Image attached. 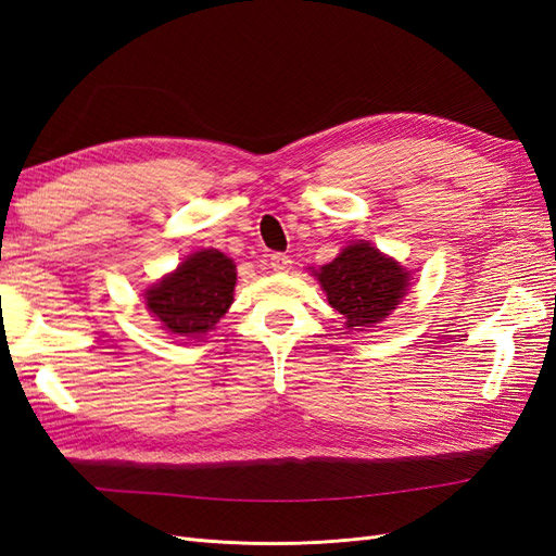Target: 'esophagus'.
<instances>
[{
    "label": "esophagus",
    "mask_w": 556,
    "mask_h": 556,
    "mask_svg": "<svg viewBox=\"0 0 556 556\" xmlns=\"http://www.w3.org/2000/svg\"><path fill=\"white\" fill-rule=\"evenodd\" d=\"M268 262H271V268L278 274H285V271H290V268H292V257L285 255V252H274L271 260H268Z\"/></svg>",
    "instance_id": "34e87169"
}]
</instances>
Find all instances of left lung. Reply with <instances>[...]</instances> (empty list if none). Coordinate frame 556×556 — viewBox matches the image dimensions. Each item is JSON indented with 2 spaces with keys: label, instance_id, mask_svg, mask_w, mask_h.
I'll return each mask as SVG.
<instances>
[{
  "label": "left lung",
  "instance_id": "8db88e82",
  "mask_svg": "<svg viewBox=\"0 0 556 556\" xmlns=\"http://www.w3.org/2000/svg\"><path fill=\"white\" fill-rule=\"evenodd\" d=\"M313 276L327 292L331 308L345 317L348 329L382 323L406 296L410 285L406 268L368 241L345 245L339 257L313 271Z\"/></svg>",
  "mask_w": 556,
  "mask_h": 556
}]
</instances>
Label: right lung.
Masks as SVG:
<instances>
[{"label":"right lung","mask_w":556,"mask_h":556,"mask_svg":"<svg viewBox=\"0 0 556 556\" xmlns=\"http://www.w3.org/2000/svg\"><path fill=\"white\" fill-rule=\"evenodd\" d=\"M233 288L237 264L220 250H199L146 290V306L169 333L199 339L229 311Z\"/></svg>","instance_id":"right-lung-1"}]
</instances>
